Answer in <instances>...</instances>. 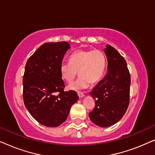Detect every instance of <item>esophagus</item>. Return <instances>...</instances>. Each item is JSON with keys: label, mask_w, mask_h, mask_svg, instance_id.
<instances>
[{"label": "esophagus", "mask_w": 155, "mask_h": 155, "mask_svg": "<svg viewBox=\"0 0 155 155\" xmlns=\"http://www.w3.org/2000/svg\"><path fill=\"white\" fill-rule=\"evenodd\" d=\"M78 97H79V98H83V97H84V94L83 93H82V92H79L78 93Z\"/></svg>", "instance_id": "obj_1"}]
</instances>
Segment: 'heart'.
Wrapping results in <instances>:
<instances>
[{"instance_id": "obj_1", "label": "heart", "mask_w": 155, "mask_h": 155, "mask_svg": "<svg viewBox=\"0 0 155 155\" xmlns=\"http://www.w3.org/2000/svg\"><path fill=\"white\" fill-rule=\"evenodd\" d=\"M107 68V58L100 50H80L70 56L69 63L60 65L62 78L71 82L79 73L80 78L70 84V90L79 91L87 88L90 83L96 84L102 79Z\"/></svg>"}]
</instances>
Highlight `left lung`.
<instances>
[{
  "mask_svg": "<svg viewBox=\"0 0 155 155\" xmlns=\"http://www.w3.org/2000/svg\"><path fill=\"white\" fill-rule=\"evenodd\" d=\"M104 51L108 72L90 92L95 107L89 117L95 125L106 128L120 120L128 109L130 75L126 60L115 48L107 45Z\"/></svg>",
  "mask_w": 155,
  "mask_h": 155,
  "instance_id": "obj_1",
  "label": "left lung"
}]
</instances>
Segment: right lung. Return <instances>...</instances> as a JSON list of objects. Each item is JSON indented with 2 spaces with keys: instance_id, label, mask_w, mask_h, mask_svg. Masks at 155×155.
Masks as SVG:
<instances>
[{
  "instance_id": "add662e5",
  "label": "right lung",
  "mask_w": 155,
  "mask_h": 155,
  "mask_svg": "<svg viewBox=\"0 0 155 155\" xmlns=\"http://www.w3.org/2000/svg\"><path fill=\"white\" fill-rule=\"evenodd\" d=\"M66 41L42 44L29 57L23 76V99L29 114L39 124L57 127L66 120L79 99L75 91L64 92L60 65L67 51ZM56 92H59L56 95Z\"/></svg>"
}]
</instances>
